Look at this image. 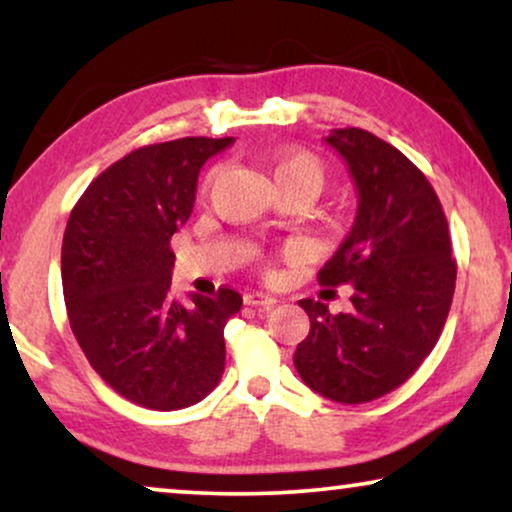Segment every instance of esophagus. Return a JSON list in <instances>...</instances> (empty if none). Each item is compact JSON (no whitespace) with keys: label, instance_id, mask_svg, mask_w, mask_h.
Masks as SVG:
<instances>
[{"label":"esophagus","instance_id":"esophagus-1","mask_svg":"<svg viewBox=\"0 0 512 512\" xmlns=\"http://www.w3.org/2000/svg\"><path fill=\"white\" fill-rule=\"evenodd\" d=\"M244 303L251 307H265V310H270V307L277 303V298H272L263 291H249V293H244Z\"/></svg>","mask_w":512,"mask_h":512}]
</instances>
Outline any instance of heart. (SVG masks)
<instances>
[{"mask_svg":"<svg viewBox=\"0 0 512 512\" xmlns=\"http://www.w3.org/2000/svg\"><path fill=\"white\" fill-rule=\"evenodd\" d=\"M272 179H275V186L300 184L319 193L321 186L326 184V165L314 153H284V156L272 160Z\"/></svg>","mask_w":512,"mask_h":512,"instance_id":"obj_1","label":"heart"}]
</instances>
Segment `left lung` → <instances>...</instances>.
I'll return each instance as SVG.
<instances>
[{"label":"left lung","instance_id":"1","mask_svg":"<svg viewBox=\"0 0 512 512\" xmlns=\"http://www.w3.org/2000/svg\"><path fill=\"white\" fill-rule=\"evenodd\" d=\"M326 142L349 167L359 212L317 279L352 284V312L300 300L310 333L293 363L312 391L356 405L401 387L436 347L457 263L443 205L415 163L361 128H338Z\"/></svg>","mask_w":512,"mask_h":512}]
</instances>
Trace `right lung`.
Returning a JSON list of instances; mask_svg holds the SVG:
<instances>
[{
	"instance_id": "right-lung-1",
	"label": "right lung",
	"mask_w": 512,
	"mask_h": 512,
	"mask_svg": "<svg viewBox=\"0 0 512 512\" xmlns=\"http://www.w3.org/2000/svg\"><path fill=\"white\" fill-rule=\"evenodd\" d=\"M233 137H181L130 151L76 202L62 237L69 326L97 375L151 410L202 401L223 375V328L242 296H170L172 235L193 212L200 167Z\"/></svg>"
}]
</instances>
